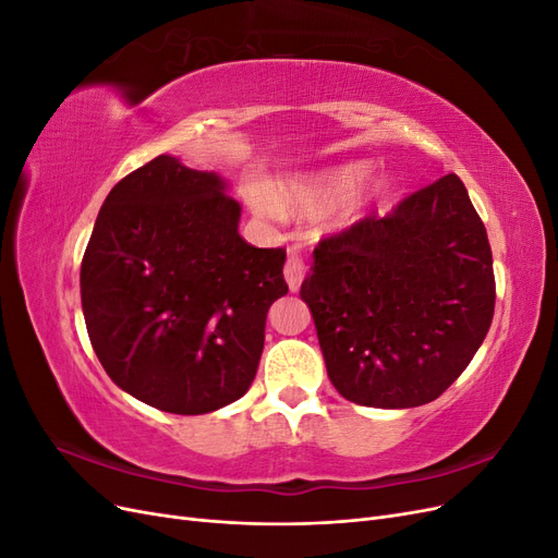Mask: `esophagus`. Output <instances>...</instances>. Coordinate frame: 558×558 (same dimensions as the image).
Instances as JSON below:
<instances>
[{"label":"esophagus","instance_id":"esophagus-1","mask_svg":"<svg viewBox=\"0 0 558 558\" xmlns=\"http://www.w3.org/2000/svg\"><path fill=\"white\" fill-rule=\"evenodd\" d=\"M305 272H307L305 260L298 256L295 248H291L289 251V258H286V265H283V277H286V281H289V289L291 291L300 289L302 279H305Z\"/></svg>","mask_w":558,"mask_h":558}]
</instances>
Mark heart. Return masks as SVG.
<instances>
[{"label": "heart", "instance_id": "heart-1", "mask_svg": "<svg viewBox=\"0 0 558 558\" xmlns=\"http://www.w3.org/2000/svg\"><path fill=\"white\" fill-rule=\"evenodd\" d=\"M369 170H373V165L359 160V162L335 167V170L298 177L289 183H283L279 195L269 193L265 189H253L251 205L258 214L269 218L281 216L283 207L291 209L298 216H320L356 193L359 185L367 179ZM381 189L384 183L377 185V191ZM356 209H361V205L359 202H353L351 211Z\"/></svg>", "mask_w": 558, "mask_h": 558}]
</instances>
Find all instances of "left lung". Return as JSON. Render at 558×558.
I'll return each mask as SVG.
<instances>
[{"instance_id":"1","label":"left lung","mask_w":558,"mask_h":558,"mask_svg":"<svg viewBox=\"0 0 558 558\" xmlns=\"http://www.w3.org/2000/svg\"><path fill=\"white\" fill-rule=\"evenodd\" d=\"M332 386L365 408L440 398L492 328L494 258L463 181L447 174L320 240L302 281Z\"/></svg>"}]
</instances>
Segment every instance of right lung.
Listing matches in <instances>:
<instances>
[{
  "label": "right lung",
  "instance_id": "add662e5",
  "mask_svg": "<svg viewBox=\"0 0 558 558\" xmlns=\"http://www.w3.org/2000/svg\"><path fill=\"white\" fill-rule=\"evenodd\" d=\"M226 181L158 156L118 181L81 263L90 344L116 386L172 414L240 400L267 310L289 293L286 248H256Z\"/></svg>",
  "mask_w": 558,
  "mask_h": 558
}]
</instances>
